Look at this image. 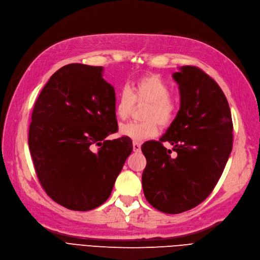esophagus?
<instances>
[{
  "label": "esophagus",
  "mask_w": 260,
  "mask_h": 260,
  "mask_svg": "<svg viewBox=\"0 0 260 260\" xmlns=\"http://www.w3.org/2000/svg\"><path fill=\"white\" fill-rule=\"evenodd\" d=\"M140 149H141V146H140L139 142L134 141V142H133V150H134V152H139Z\"/></svg>",
  "instance_id": "obj_1"
}]
</instances>
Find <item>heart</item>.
Segmentation results:
<instances>
[{
	"instance_id": "1",
	"label": "heart",
	"mask_w": 260,
	"mask_h": 260,
	"mask_svg": "<svg viewBox=\"0 0 260 260\" xmlns=\"http://www.w3.org/2000/svg\"><path fill=\"white\" fill-rule=\"evenodd\" d=\"M171 88L154 74L138 79L133 86H124L115 103V115L126 120L134 104H148L144 114L145 122H129L122 124L119 132L122 136L134 141H142L157 135L158 126L166 127L173 122L177 111V104L170 96Z\"/></svg>"
}]
</instances>
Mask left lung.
<instances>
[{
	"label": "left lung",
	"instance_id": "obj_1",
	"mask_svg": "<svg viewBox=\"0 0 260 260\" xmlns=\"http://www.w3.org/2000/svg\"><path fill=\"white\" fill-rule=\"evenodd\" d=\"M179 86L180 109L158 141L141 146L147 158L142 189L157 211L179 214L211 194L232 150L233 125L229 104L204 71L183 66L173 74ZM170 142L175 156L162 146Z\"/></svg>",
	"mask_w": 260,
	"mask_h": 260
}]
</instances>
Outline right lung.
<instances>
[{"instance_id": "1", "label": "right lung", "mask_w": 260, "mask_h": 260, "mask_svg": "<svg viewBox=\"0 0 260 260\" xmlns=\"http://www.w3.org/2000/svg\"><path fill=\"white\" fill-rule=\"evenodd\" d=\"M103 72V67L63 66L42 89L32 112L28 142L41 186L72 211L105 203L133 151L127 137L106 139L118 131V122L114 88Z\"/></svg>"}]
</instances>
